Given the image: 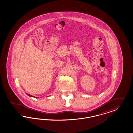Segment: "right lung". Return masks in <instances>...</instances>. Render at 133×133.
<instances>
[{"label":"right lung","mask_w":133,"mask_h":133,"mask_svg":"<svg viewBox=\"0 0 133 133\" xmlns=\"http://www.w3.org/2000/svg\"><path fill=\"white\" fill-rule=\"evenodd\" d=\"M27 94V95H28V96H29V97H32V95H29V94Z\"/></svg>","instance_id":"1"}]
</instances>
